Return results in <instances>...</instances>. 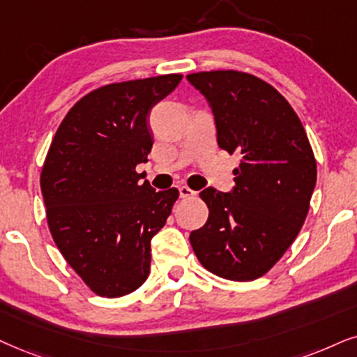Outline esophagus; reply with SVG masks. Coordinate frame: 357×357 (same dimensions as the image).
<instances>
[{"label":"esophagus","instance_id":"obj_1","mask_svg":"<svg viewBox=\"0 0 357 357\" xmlns=\"http://www.w3.org/2000/svg\"><path fill=\"white\" fill-rule=\"evenodd\" d=\"M178 189H179V196H181L183 199H189V197L196 196V192H194L192 189L188 188V186H179Z\"/></svg>","mask_w":357,"mask_h":357}]
</instances>
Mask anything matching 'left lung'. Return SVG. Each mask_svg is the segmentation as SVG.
<instances>
[{
	"label": "left lung",
	"mask_w": 357,
	"mask_h": 357,
	"mask_svg": "<svg viewBox=\"0 0 357 357\" xmlns=\"http://www.w3.org/2000/svg\"><path fill=\"white\" fill-rule=\"evenodd\" d=\"M214 115L218 145L241 155L231 192L206 188L207 222L189 236L204 268L234 282L261 277L298 236L317 161L298 115L272 85L236 70L189 74Z\"/></svg>",
	"instance_id": "1"
}]
</instances>
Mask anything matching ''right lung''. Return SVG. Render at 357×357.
Masks as SVG:
<instances>
[{
	"label": "right lung",
	"instance_id": "1",
	"mask_svg": "<svg viewBox=\"0 0 357 357\" xmlns=\"http://www.w3.org/2000/svg\"><path fill=\"white\" fill-rule=\"evenodd\" d=\"M183 75L110 84L80 98L59 125L40 173L49 231L100 296L128 295L150 275L151 238L179 192L155 191L135 168L153 146L151 108Z\"/></svg>",
	"mask_w": 357,
	"mask_h": 357
}]
</instances>
